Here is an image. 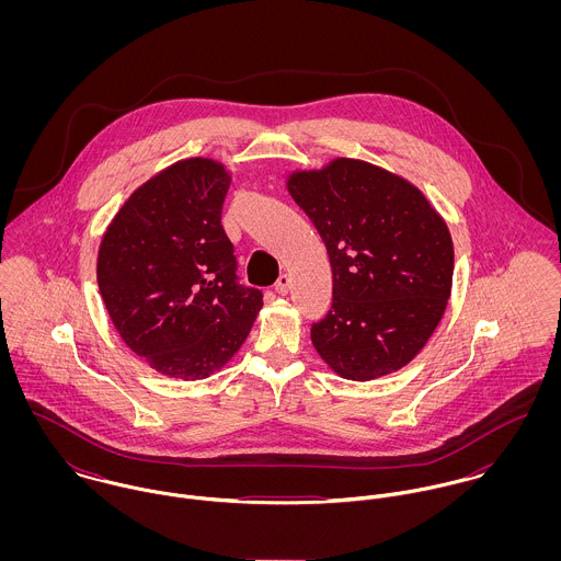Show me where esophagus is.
Wrapping results in <instances>:
<instances>
[{
	"label": "esophagus",
	"instance_id": "34e87169",
	"mask_svg": "<svg viewBox=\"0 0 561 561\" xmlns=\"http://www.w3.org/2000/svg\"><path fill=\"white\" fill-rule=\"evenodd\" d=\"M289 287H291V276H289V274H280L278 280H276V285H274V291H276L278 296H287Z\"/></svg>",
	"mask_w": 561,
	"mask_h": 561
}]
</instances>
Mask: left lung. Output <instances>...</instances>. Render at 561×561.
<instances>
[{"label":"left lung","instance_id":"obj_1","mask_svg":"<svg viewBox=\"0 0 561 561\" xmlns=\"http://www.w3.org/2000/svg\"><path fill=\"white\" fill-rule=\"evenodd\" d=\"M287 190L311 218L332 267V307L311 341L345 380L408 365L447 309L454 241L419 187L369 161L298 170Z\"/></svg>","mask_w":561,"mask_h":561}]
</instances>
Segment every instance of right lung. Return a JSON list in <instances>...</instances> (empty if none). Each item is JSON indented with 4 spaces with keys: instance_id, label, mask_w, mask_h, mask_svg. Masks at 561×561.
<instances>
[{
    "instance_id": "add662e5",
    "label": "right lung",
    "mask_w": 561,
    "mask_h": 561,
    "mask_svg": "<svg viewBox=\"0 0 561 561\" xmlns=\"http://www.w3.org/2000/svg\"><path fill=\"white\" fill-rule=\"evenodd\" d=\"M229 185L220 161H176L125 201L99 245L96 283L114 328L170 378L225 367L263 307L259 289L238 283L220 225Z\"/></svg>"
}]
</instances>
